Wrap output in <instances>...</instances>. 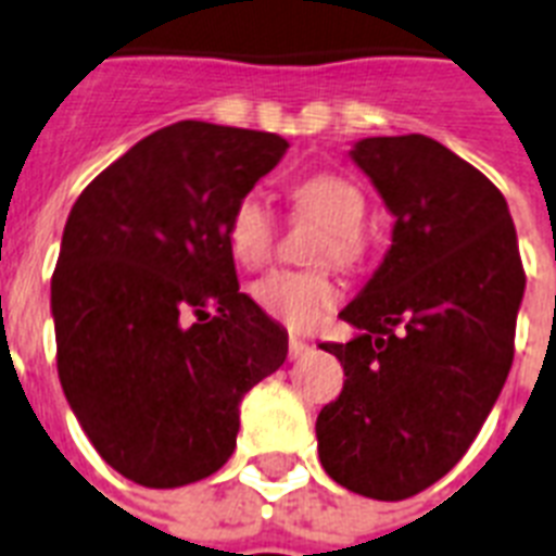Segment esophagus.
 <instances>
[{
    "instance_id": "34e87169",
    "label": "esophagus",
    "mask_w": 556,
    "mask_h": 556,
    "mask_svg": "<svg viewBox=\"0 0 556 556\" xmlns=\"http://www.w3.org/2000/svg\"><path fill=\"white\" fill-rule=\"evenodd\" d=\"M306 350H309V344L301 339H295V336H290V362H295V358H301V355H306Z\"/></svg>"
}]
</instances>
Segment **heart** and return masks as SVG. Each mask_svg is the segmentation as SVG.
<instances>
[{
    "label": "heart",
    "instance_id": "b5f03b06",
    "mask_svg": "<svg viewBox=\"0 0 556 556\" xmlns=\"http://www.w3.org/2000/svg\"><path fill=\"white\" fill-rule=\"evenodd\" d=\"M292 206L304 217H313L324 224V235L318 238L315 257H332L339 264H350L362 252L364 198L353 180L341 175H313L292 186ZM226 241L232 255L243 266L264 264L275 241V217L257 194H243L235 203L229 224H226ZM252 295L264 313L278 318L292 330H306L324 318L327 309L339 301V290L327 273L309 269V273H278L264 275L252 287Z\"/></svg>",
    "mask_w": 556,
    "mask_h": 556
}]
</instances>
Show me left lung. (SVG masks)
I'll use <instances>...</instances> for the list:
<instances>
[{
    "label": "left lung",
    "instance_id": "left-lung-1",
    "mask_svg": "<svg viewBox=\"0 0 556 556\" xmlns=\"http://www.w3.org/2000/svg\"><path fill=\"white\" fill-rule=\"evenodd\" d=\"M350 157L396 224L339 313L358 336L321 344L348 379L315 437L339 485L396 503L454 468L500 399L526 273L503 192L451 149L425 135L364 137Z\"/></svg>",
    "mask_w": 556,
    "mask_h": 556
}]
</instances>
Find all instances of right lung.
<instances>
[{
    "instance_id": "add662e5",
    "label": "right lung",
    "mask_w": 556,
    "mask_h": 556,
    "mask_svg": "<svg viewBox=\"0 0 556 556\" xmlns=\"http://www.w3.org/2000/svg\"><path fill=\"white\" fill-rule=\"evenodd\" d=\"M290 143L184 119L131 146L77 198L51 281L56 370L97 454L146 488L224 468L241 399L287 330L238 290L226 224Z\"/></svg>"
}]
</instances>
